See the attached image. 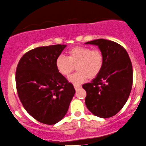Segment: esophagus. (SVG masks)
Listing matches in <instances>:
<instances>
[{
  "mask_svg": "<svg viewBox=\"0 0 146 146\" xmlns=\"http://www.w3.org/2000/svg\"><path fill=\"white\" fill-rule=\"evenodd\" d=\"M74 88H75V90H78L79 88H82V86H77V85H74Z\"/></svg>",
  "mask_w": 146,
  "mask_h": 146,
  "instance_id": "1",
  "label": "esophagus"
}]
</instances>
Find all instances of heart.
Segmentation results:
<instances>
[{"mask_svg": "<svg viewBox=\"0 0 146 146\" xmlns=\"http://www.w3.org/2000/svg\"><path fill=\"white\" fill-rule=\"evenodd\" d=\"M104 65V56L99 49L86 46H75L68 51V56H60L56 60V67L60 74L68 77L75 67L77 72L69 77L70 82L75 85L82 84L87 79L96 77Z\"/></svg>", "mask_w": 146, "mask_h": 146, "instance_id": "obj_1", "label": "heart"}]
</instances>
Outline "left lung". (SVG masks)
<instances>
[{
	"label": "left lung",
	"instance_id": "obj_1",
	"mask_svg": "<svg viewBox=\"0 0 146 146\" xmlns=\"http://www.w3.org/2000/svg\"><path fill=\"white\" fill-rule=\"evenodd\" d=\"M86 44L98 46L104 56L100 73L91 83L83 85L88 109L100 118H109L122 109L129 98L133 83L132 64L128 53L113 41L97 39Z\"/></svg>",
	"mask_w": 146,
	"mask_h": 146
}]
</instances>
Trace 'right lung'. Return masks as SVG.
<instances>
[{
  "instance_id": "1",
  "label": "right lung",
  "mask_w": 146,
  "mask_h": 146,
  "mask_svg": "<svg viewBox=\"0 0 146 146\" xmlns=\"http://www.w3.org/2000/svg\"><path fill=\"white\" fill-rule=\"evenodd\" d=\"M67 45L31 50L16 70L18 96L26 111L39 122L54 125L63 119L75 93L73 84L60 74L56 60Z\"/></svg>"
}]
</instances>
